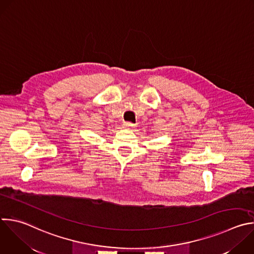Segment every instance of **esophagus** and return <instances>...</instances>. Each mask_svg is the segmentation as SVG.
Listing matches in <instances>:
<instances>
[{"mask_svg": "<svg viewBox=\"0 0 254 254\" xmlns=\"http://www.w3.org/2000/svg\"><path fill=\"white\" fill-rule=\"evenodd\" d=\"M133 127H134V125L131 124V123H128V122L124 123V127H126V128H131Z\"/></svg>", "mask_w": 254, "mask_h": 254, "instance_id": "obj_1", "label": "esophagus"}]
</instances>
